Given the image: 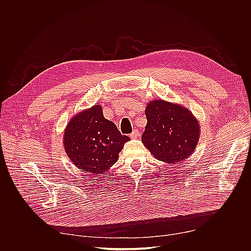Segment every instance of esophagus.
Instances as JSON below:
<instances>
[{"instance_id": "esophagus-1", "label": "esophagus", "mask_w": 251, "mask_h": 251, "mask_svg": "<svg viewBox=\"0 0 251 251\" xmlns=\"http://www.w3.org/2000/svg\"><path fill=\"white\" fill-rule=\"evenodd\" d=\"M138 136H139V131H138L137 129H135V130L130 134L131 139H136V138H138Z\"/></svg>"}]
</instances>
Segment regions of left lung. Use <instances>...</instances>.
<instances>
[{
    "label": "left lung",
    "instance_id": "left-lung-1",
    "mask_svg": "<svg viewBox=\"0 0 251 251\" xmlns=\"http://www.w3.org/2000/svg\"><path fill=\"white\" fill-rule=\"evenodd\" d=\"M142 142L161 161L176 163L195 151L200 139V125L193 113L182 105L162 100L151 101Z\"/></svg>",
    "mask_w": 251,
    "mask_h": 251
}]
</instances>
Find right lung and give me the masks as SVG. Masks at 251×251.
<instances>
[{
    "label": "right lung",
    "mask_w": 251,
    "mask_h": 251,
    "mask_svg": "<svg viewBox=\"0 0 251 251\" xmlns=\"http://www.w3.org/2000/svg\"><path fill=\"white\" fill-rule=\"evenodd\" d=\"M129 140L112 121L103 117L100 105H94L69 121L63 145L76 167L100 174L117 161L119 152Z\"/></svg>",
    "instance_id": "right-lung-1"
}]
</instances>
